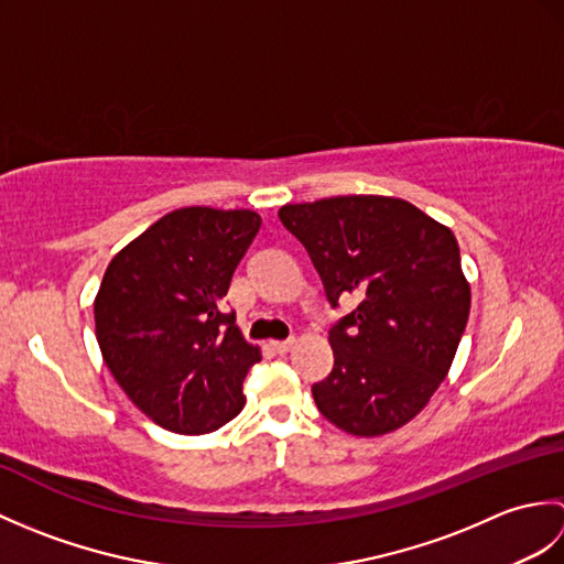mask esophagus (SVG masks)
<instances>
[{
  "mask_svg": "<svg viewBox=\"0 0 564 564\" xmlns=\"http://www.w3.org/2000/svg\"><path fill=\"white\" fill-rule=\"evenodd\" d=\"M293 344H295V339H283V341H273L271 346L275 354H289L293 349Z\"/></svg>",
  "mask_w": 564,
  "mask_h": 564,
  "instance_id": "1",
  "label": "esophagus"
}]
</instances>
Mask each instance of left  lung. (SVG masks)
<instances>
[{"instance_id":"obj_1","label":"left lung","mask_w":564,"mask_h":564,"mask_svg":"<svg viewBox=\"0 0 564 564\" xmlns=\"http://www.w3.org/2000/svg\"><path fill=\"white\" fill-rule=\"evenodd\" d=\"M279 218L305 245L329 303L358 297L329 332L334 368L313 386L317 410L351 436L392 434L424 410L458 351L470 315L458 239L392 196L289 203Z\"/></svg>"}]
</instances>
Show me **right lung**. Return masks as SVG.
Segmentation results:
<instances>
[{
    "instance_id": "obj_1",
    "label": "right lung",
    "mask_w": 564,
    "mask_h": 564,
    "mask_svg": "<svg viewBox=\"0 0 564 564\" xmlns=\"http://www.w3.org/2000/svg\"><path fill=\"white\" fill-rule=\"evenodd\" d=\"M259 227L254 210L178 208L104 273L94 297L101 356L130 402L166 431L210 434L242 412V382L261 349L223 297Z\"/></svg>"
}]
</instances>
